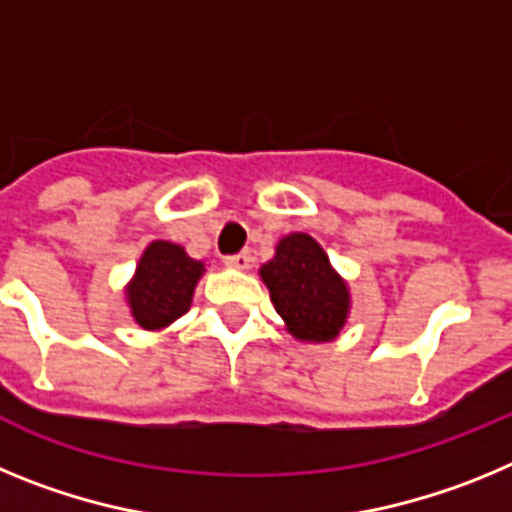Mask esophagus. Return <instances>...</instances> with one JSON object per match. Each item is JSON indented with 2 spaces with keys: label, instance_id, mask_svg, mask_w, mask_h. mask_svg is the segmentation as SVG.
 <instances>
[{
  "label": "esophagus",
  "instance_id": "esophagus-1",
  "mask_svg": "<svg viewBox=\"0 0 512 512\" xmlns=\"http://www.w3.org/2000/svg\"><path fill=\"white\" fill-rule=\"evenodd\" d=\"M251 253L248 251H241V253H235V256H228L225 259V266H230V269H238V271H246L251 269Z\"/></svg>",
  "mask_w": 512,
  "mask_h": 512
}]
</instances>
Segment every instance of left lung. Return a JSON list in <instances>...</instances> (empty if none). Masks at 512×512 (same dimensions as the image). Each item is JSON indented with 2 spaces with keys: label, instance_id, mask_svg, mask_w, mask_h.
<instances>
[{
  "label": "left lung",
  "instance_id": "8db88e82",
  "mask_svg": "<svg viewBox=\"0 0 512 512\" xmlns=\"http://www.w3.org/2000/svg\"><path fill=\"white\" fill-rule=\"evenodd\" d=\"M259 277L297 341L328 343L341 336L351 315V289L312 235H284Z\"/></svg>",
  "mask_w": 512,
  "mask_h": 512
}]
</instances>
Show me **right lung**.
<instances>
[{
  "label": "right lung",
  "mask_w": 512,
  "mask_h": 512,
  "mask_svg": "<svg viewBox=\"0 0 512 512\" xmlns=\"http://www.w3.org/2000/svg\"><path fill=\"white\" fill-rule=\"evenodd\" d=\"M205 261L192 259L179 243L153 241L125 284L130 318L143 330H164L192 307Z\"/></svg>",
  "instance_id": "obj_1"
}]
</instances>
